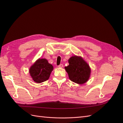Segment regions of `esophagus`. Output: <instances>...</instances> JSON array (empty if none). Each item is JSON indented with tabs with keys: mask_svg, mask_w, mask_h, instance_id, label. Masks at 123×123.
<instances>
[{
	"mask_svg": "<svg viewBox=\"0 0 123 123\" xmlns=\"http://www.w3.org/2000/svg\"><path fill=\"white\" fill-rule=\"evenodd\" d=\"M58 67H59V68H62L63 67V65L62 64H60V65L58 66Z\"/></svg>",
	"mask_w": 123,
	"mask_h": 123,
	"instance_id": "obj_1",
	"label": "esophagus"
}]
</instances>
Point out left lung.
<instances>
[{
    "instance_id": "1",
    "label": "left lung",
    "mask_w": 123,
    "mask_h": 123,
    "mask_svg": "<svg viewBox=\"0 0 123 123\" xmlns=\"http://www.w3.org/2000/svg\"><path fill=\"white\" fill-rule=\"evenodd\" d=\"M69 66L65 69L68 73L69 79L73 82L83 84L90 77L91 70L89 66L81 57L73 56L68 61Z\"/></svg>"
}]
</instances>
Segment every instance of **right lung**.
<instances>
[{"label":"right lung","mask_w":123,"mask_h":123,"mask_svg":"<svg viewBox=\"0 0 123 123\" xmlns=\"http://www.w3.org/2000/svg\"><path fill=\"white\" fill-rule=\"evenodd\" d=\"M53 69V66L46 59L39 58L31 66L29 72L33 80L40 83L49 79Z\"/></svg>","instance_id":"1"}]
</instances>
